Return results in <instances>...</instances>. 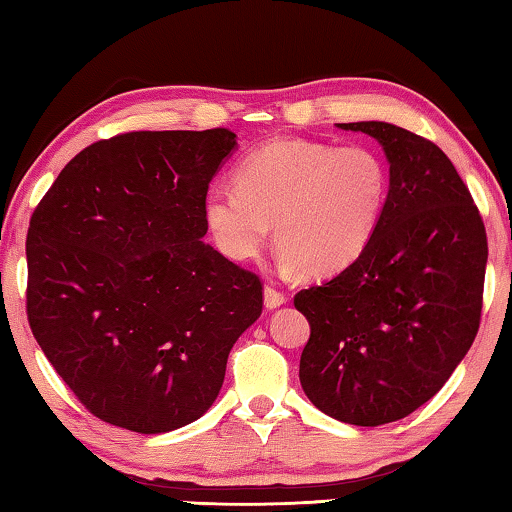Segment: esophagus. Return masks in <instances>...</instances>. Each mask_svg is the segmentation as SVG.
<instances>
[{
    "instance_id": "1",
    "label": "esophagus",
    "mask_w": 512,
    "mask_h": 512,
    "mask_svg": "<svg viewBox=\"0 0 512 512\" xmlns=\"http://www.w3.org/2000/svg\"><path fill=\"white\" fill-rule=\"evenodd\" d=\"M284 302H287V293L280 291V289H275L273 284H268V287L264 289V305H266V309H277L280 305H284Z\"/></svg>"
}]
</instances>
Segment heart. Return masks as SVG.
<instances>
[{
	"mask_svg": "<svg viewBox=\"0 0 512 512\" xmlns=\"http://www.w3.org/2000/svg\"><path fill=\"white\" fill-rule=\"evenodd\" d=\"M388 180L386 160L370 146L273 140L237 164L235 187L207 192L205 225L225 257L248 262L275 223L284 264L332 275L375 237Z\"/></svg>",
	"mask_w": 512,
	"mask_h": 512,
	"instance_id": "1",
	"label": "heart"
}]
</instances>
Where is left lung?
I'll list each match as a JSON object with an SVG mask.
<instances>
[{
	"label": "left lung",
	"instance_id": "left-lung-1",
	"mask_svg": "<svg viewBox=\"0 0 512 512\" xmlns=\"http://www.w3.org/2000/svg\"><path fill=\"white\" fill-rule=\"evenodd\" d=\"M339 126L384 146L391 189L368 248L293 298L311 325L300 384L329 418L379 427L429 402L470 350L488 237L470 189L431 140L386 121Z\"/></svg>",
	"mask_w": 512,
	"mask_h": 512
}]
</instances>
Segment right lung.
Listing matches in <instances>:
<instances>
[{"label":"right lung","mask_w":512,"mask_h":512,"mask_svg":"<svg viewBox=\"0 0 512 512\" xmlns=\"http://www.w3.org/2000/svg\"><path fill=\"white\" fill-rule=\"evenodd\" d=\"M235 133L133 131L65 164L31 216L27 316L60 379L137 433L194 422L221 391L264 284L201 241Z\"/></svg>","instance_id":"obj_1"}]
</instances>
